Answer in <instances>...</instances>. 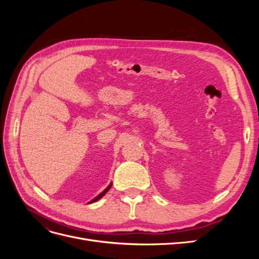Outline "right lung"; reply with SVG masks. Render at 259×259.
<instances>
[{"mask_svg": "<svg viewBox=\"0 0 259 259\" xmlns=\"http://www.w3.org/2000/svg\"><path fill=\"white\" fill-rule=\"evenodd\" d=\"M110 188H111V184H110V185H109V186H108V187L106 188V189H105V190H104L103 192H101L100 194H98V195H97V197H96L95 199H93V200H92V201H91L90 203H93V202H95V201H98V200H99L100 198H103V197H104V195H105V194H106V193L108 192V190H109V189H110Z\"/></svg>", "mask_w": 259, "mask_h": 259, "instance_id": "right-lung-1", "label": "right lung"}]
</instances>
